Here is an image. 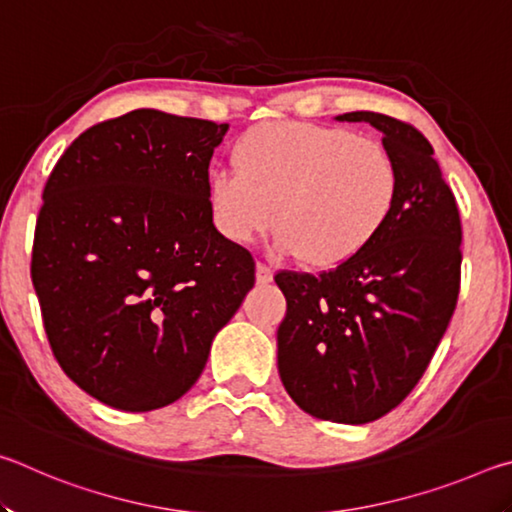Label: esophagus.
Returning a JSON list of instances; mask_svg holds the SVG:
<instances>
[{
	"label": "esophagus",
	"mask_w": 512,
	"mask_h": 512,
	"mask_svg": "<svg viewBox=\"0 0 512 512\" xmlns=\"http://www.w3.org/2000/svg\"><path fill=\"white\" fill-rule=\"evenodd\" d=\"M255 277H257V282L259 284H268L273 280V271L271 268H268L266 264H257V268H255Z\"/></svg>",
	"instance_id": "34e87169"
}]
</instances>
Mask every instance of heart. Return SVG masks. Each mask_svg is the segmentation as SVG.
Listing matches in <instances>:
<instances>
[{
  "label": "heart",
  "instance_id": "obj_1",
  "mask_svg": "<svg viewBox=\"0 0 512 512\" xmlns=\"http://www.w3.org/2000/svg\"><path fill=\"white\" fill-rule=\"evenodd\" d=\"M207 180L214 228L246 246L273 228L277 250L334 268L372 244L395 210L400 171L372 137L309 121H262Z\"/></svg>",
  "mask_w": 512,
  "mask_h": 512
}]
</instances>
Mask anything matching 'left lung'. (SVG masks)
<instances>
[{"label": "left lung", "mask_w": 512, "mask_h": 512, "mask_svg": "<svg viewBox=\"0 0 512 512\" xmlns=\"http://www.w3.org/2000/svg\"><path fill=\"white\" fill-rule=\"evenodd\" d=\"M368 121L400 171L384 230L350 262L318 275L280 271L287 316L277 370L291 400L320 420L366 424L400 406L427 370L461 291V216L433 146L379 112Z\"/></svg>", "instance_id": "obj_1"}]
</instances>
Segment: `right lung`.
I'll return each instance as SVG.
<instances>
[{"mask_svg": "<svg viewBox=\"0 0 512 512\" xmlns=\"http://www.w3.org/2000/svg\"><path fill=\"white\" fill-rule=\"evenodd\" d=\"M228 124L142 108L88 128L42 192L31 280L65 375L119 411L183 397L255 284L214 228L210 160Z\"/></svg>", "mask_w": 512, "mask_h": 512, "instance_id": "right-lung-1", "label": "right lung"}]
</instances>
